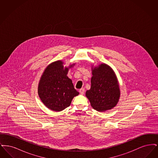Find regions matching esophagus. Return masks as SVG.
<instances>
[{
    "mask_svg": "<svg viewBox=\"0 0 158 158\" xmlns=\"http://www.w3.org/2000/svg\"><path fill=\"white\" fill-rule=\"evenodd\" d=\"M79 92H80V94H82V95H83L84 94V93H85V89L84 88H81V89H79Z\"/></svg>",
    "mask_w": 158,
    "mask_h": 158,
    "instance_id": "obj_1",
    "label": "esophagus"
}]
</instances>
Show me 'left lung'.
I'll return each instance as SVG.
<instances>
[{
	"mask_svg": "<svg viewBox=\"0 0 158 158\" xmlns=\"http://www.w3.org/2000/svg\"><path fill=\"white\" fill-rule=\"evenodd\" d=\"M92 76L89 90L86 96L92 107L98 111L112 109L117 104L120 90L117 78L113 69L105 63L92 68Z\"/></svg>",
	"mask_w": 158,
	"mask_h": 158,
	"instance_id": "left-lung-1",
	"label": "left lung"
}]
</instances>
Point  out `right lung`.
<instances>
[{
	"label": "right lung",
	"mask_w": 158,
	"mask_h": 158,
	"mask_svg": "<svg viewBox=\"0 0 158 158\" xmlns=\"http://www.w3.org/2000/svg\"><path fill=\"white\" fill-rule=\"evenodd\" d=\"M63 62L58 60L50 64L41 76L38 88L39 97L43 103L54 111H61L68 106L79 92L68 77L69 68H64Z\"/></svg>",
	"instance_id": "right-lung-1"
}]
</instances>
